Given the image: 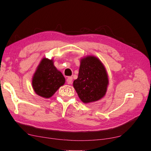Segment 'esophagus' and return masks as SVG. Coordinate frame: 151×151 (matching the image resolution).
<instances>
[{
	"mask_svg": "<svg viewBox=\"0 0 151 151\" xmlns=\"http://www.w3.org/2000/svg\"><path fill=\"white\" fill-rule=\"evenodd\" d=\"M72 82H73V77H71V76H69V77L67 78V83L68 84H71Z\"/></svg>",
	"mask_w": 151,
	"mask_h": 151,
	"instance_id": "1",
	"label": "esophagus"
}]
</instances>
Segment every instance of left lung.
<instances>
[{"mask_svg": "<svg viewBox=\"0 0 151 151\" xmlns=\"http://www.w3.org/2000/svg\"><path fill=\"white\" fill-rule=\"evenodd\" d=\"M109 80L104 64L97 57L87 56L81 59L77 79L73 82L78 97L85 104L99 101L107 91Z\"/></svg>", "mask_w": 151, "mask_h": 151, "instance_id": "left-lung-1", "label": "left lung"}]
</instances>
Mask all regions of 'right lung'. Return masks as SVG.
<instances>
[{
    "label": "right lung",
    "mask_w": 151,
    "mask_h": 151,
    "mask_svg": "<svg viewBox=\"0 0 151 151\" xmlns=\"http://www.w3.org/2000/svg\"><path fill=\"white\" fill-rule=\"evenodd\" d=\"M65 82L62 73L54 66L53 59L43 58L34 74L32 85L37 95L49 99Z\"/></svg>",
    "instance_id": "obj_1"
}]
</instances>
